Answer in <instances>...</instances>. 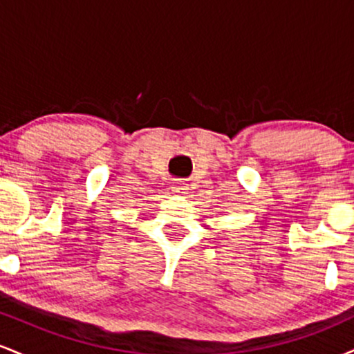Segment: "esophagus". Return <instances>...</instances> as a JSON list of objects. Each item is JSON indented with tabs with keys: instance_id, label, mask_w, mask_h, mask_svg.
<instances>
[{
	"instance_id": "obj_1",
	"label": "esophagus",
	"mask_w": 354,
	"mask_h": 354,
	"mask_svg": "<svg viewBox=\"0 0 354 354\" xmlns=\"http://www.w3.org/2000/svg\"><path fill=\"white\" fill-rule=\"evenodd\" d=\"M188 189V185L185 181H174L171 185V191L174 194H185Z\"/></svg>"
}]
</instances>
